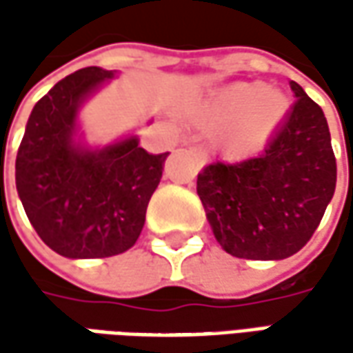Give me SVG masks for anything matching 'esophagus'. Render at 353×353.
<instances>
[{"label": "esophagus", "mask_w": 353, "mask_h": 353, "mask_svg": "<svg viewBox=\"0 0 353 353\" xmlns=\"http://www.w3.org/2000/svg\"><path fill=\"white\" fill-rule=\"evenodd\" d=\"M190 153L196 157L198 163H206V159H208V155H206V151H204L202 147H198V145H194V147H190Z\"/></svg>", "instance_id": "obj_1"}]
</instances>
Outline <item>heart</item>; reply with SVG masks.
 Masks as SVG:
<instances>
[{"label":"heart","instance_id":"1","mask_svg":"<svg viewBox=\"0 0 353 353\" xmlns=\"http://www.w3.org/2000/svg\"><path fill=\"white\" fill-rule=\"evenodd\" d=\"M287 98L277 90L236 84L216 98L210 117L218 123L236 121L225 137V145L236 155H248L271 135L287 114Z\"/></svg>","mask_w":353,"mask_h":353}]
</instances>
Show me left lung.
I'll return each mask as SVG.
<instances>
[{"instance_id":"1","label":"left lung","mask_w":353,"mask_h":353,"mask_svg":"<svg viewBox=\"0 0 353 353\" xmlns=\"http://www.w3.org/2000/svg\"><path fill=\"white\" fill-rule=\"evenodd\" d=\"M287 119L259 157L216 161L196 190L222 250L239 259H287L316 232L336 190V157L319 103L296 82Z\"/></svg>"}]
</instances>
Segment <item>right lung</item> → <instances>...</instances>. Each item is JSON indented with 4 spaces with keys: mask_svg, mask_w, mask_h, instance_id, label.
Instances as JSON below:
<instances>
[{
    "mask_svg": "<svg viewBox=\"0 0 353 353\" xmlns=\"http://www.w3.org/2000/svg\"><path fill=\"white\" fill-rule=\"evenodd\" d=\"M114 70H76L34 103L15 161V184L34 232L70 259L112 257L141 234L169 153H147L135 137L100 151L72 141L80 103Z\"/></svg>",
    "mask_w": 353,
    "mask_h": 353,
    "instance_id": "1",
    "label": "right lung"
}]
</instances>
